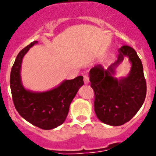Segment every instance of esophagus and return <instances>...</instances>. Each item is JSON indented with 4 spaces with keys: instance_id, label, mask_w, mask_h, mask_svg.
Listing matches in <instances>:
<instances>
[{
    "instance_id": "esophagus-1",
    "label": "esophagus",
    "mask_w": 156,
    "mask_h": 156,
    "mask_svg": "<svg viewBox=\"0 0 156 156\" xmlns=\"http://www.w3.org/2000/svg\"><path fill=\"white\" fill-rule=\"evenodd\" d=\"M90 82V79H89V77L87 75H84V83L86 85L89 84Z\"/></svg>"
}]
</instances>
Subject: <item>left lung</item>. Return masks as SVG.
<instances>
[{
    "label": "left lung",
    "instance_id": "obj_1",
    "mask_svg": "<svg viewBox=\"0 0 156 156\" xmlns=\"http://www.w3.org/2000/svg\"><path fill=\"white\" fill-rule=\"evenodd\" d=\"M118 58L107 69L98 64L90 70V81L94 91V111L101 122L120 126L136 114L144 104L147 92L146 80L140 58L133 48L123 46ZM125 58L131 62L126 77L116 79L115 69Z\"/></svg>",
    "mask_w": 156,
    "mask_h": 156
}]
</instances>
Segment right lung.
Returning <instances> with one entry per match:
<instances>
[{
  "mask_svg": "<svg viewBox=\"0 0 156 156\" xmlns=\"http://www.w3.org/2000/svg\"><path fill=\"white\" fill-rule=\"evenodd\" d=\"M38 44L34 41L22 49L16 56L10 74V88L16 109L31 125L44 130L59 126L67 116L71 101L83 86V77L64 80L54 89L34 92L23 87L20 70L23 56L28 50Z\"/></svg>",
  "mask_w": 156,
  "mask_h": 156,
  "instance_id": "obj_1",
  "label": "right lung"
}]
</instances>
